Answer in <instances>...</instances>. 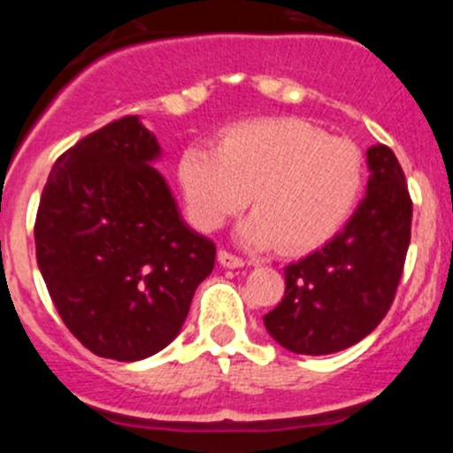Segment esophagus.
Returning <instances> with one entry per match:
<instances>
[{
  "instance_id": "esophagus-1",
  "label": "esophagus",
  "mask_w": 453,
  "mask_h": 453,
  "mask_svg": "<svg viewBox=\"0 0 453 453\" xmlns=\"http://www.w3.org/2000/svg\"><path fill=\"white\" fill-rule=\"evenodd\" d=\"M219 263L227 269H241L245 265V260L241 258V256H234L232 252H227V250H221V252H219Z\"/></svg>"
}]
</instances>
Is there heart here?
<instances>
[{"label":"heart","instance_id":"b5f03b06","mask_svg":"<svg viewBox=\"0 0 453 453\" xmlns=\"http://www.w3.org/2000/svg\"><path fill=\"white\" fill-rule=\"evenodd\" d=\"M177 173L195 226L217 230L252 195L254 212L239 226V241L256 250L280 243L289 254L331 239L364 186L357 146L298 118L245 122L219 150L190 146Z\"/></svg>","mask_w":453,"mask_h":453}]
</instances>
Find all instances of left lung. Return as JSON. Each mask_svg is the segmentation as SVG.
I'll use <instances>...</instances> for the list:
<instances>
[{
    "mask_svg": "<svg viewBox=\"0 0 453 453\" xmlns=\"http://www.w3.org/2000/svg\"><path fill=\"white\" fill-rule=\"evenodd\" d=\"M366 197L324 248L285 267V298L263 318L298 355H331L362 342L386 318L410 245L412 199L388 146L366 150Z\"/></svg>",
    "mask_w": 453,
    "mask_h": 453,
    "instance_id": "obj_1",
    "label": "left lung"
}]
</instances>
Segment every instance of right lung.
I'll use <instances>...</instances> for the list:
<instances>
[{"label": "right lung", "mask_w": 453, "mask_h": 453, "mask_svg": "<svg viewBox=\"0 0 453 453\" xmlns=\"http://www.w3.org/2000/svg\"><path fill=\"white\" fill-rule=\"evenodd\" d=\"M138 116L109 122L54 162L35 223L36 263L72 335L138 362L180 335L217 248L181 219Z\"/></svg>", "instance_id": "add662e5"}]
</instances>
